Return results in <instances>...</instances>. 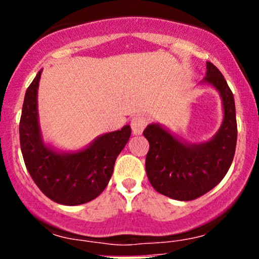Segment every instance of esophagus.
<instances>
[{"label": "esophagus", "mask_w": 259, "mask_h": 259, "mask_svg": "<svg viewBox=\"0 0 259 259\" xmlns=\"http://www.w3.org/2000/svg\"><path fill=\"white\" fill-rule=\"evenodd\" d=\"M146 124H148V119L144 115H137L133 117L132 120V132L133 135H140L144 132Z\"/></svg>", "instance_id": "esophagus-1"}]
</instances>
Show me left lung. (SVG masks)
I'll use <instances>...</instances> for the list:
<instances>
[{
  "mask_svg": "<svg viewBox=\"0 0 259 259\" xmlns=\"http://www.w3.org/2000/svg\"><path fill=\"white\" fill-rule=\"evenodd\" d=\"M200 83L218 91L223 108V121L207 142L189 143L158 122L144 130L149 142L145 169L149 182L160 194L176 200H193L213 189L226 177L234 158L237 120L233 93L223 75L207 62Z\"/></svg>",
  "mask_w": 259,
  "mask_h": 259,
  "instance_id": "left-lung-1",
  "label": "left lung"
}]
</instances>
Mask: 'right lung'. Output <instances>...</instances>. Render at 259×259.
<instances>
[{
  "label": "right lung",
  "instance_id": "add662e5",
  "mask_svg": "<svg viewBox=\"0 0 259 259\" xmlns=\"http://www.w3.org/2000/svg\"><path fill=\"white\" fill-rule=\"evenodd\" d=\"M37 72L25 94L20 120V144L26 168L41 192L54 202L80 205L104 192L114 171L115 160L129 142L132 129L99 135L90 144L64 151L45 143L38 119Z\"/></svg>",
  "mask_w": 259,
  "mask_h": 259
}]
</instances>
